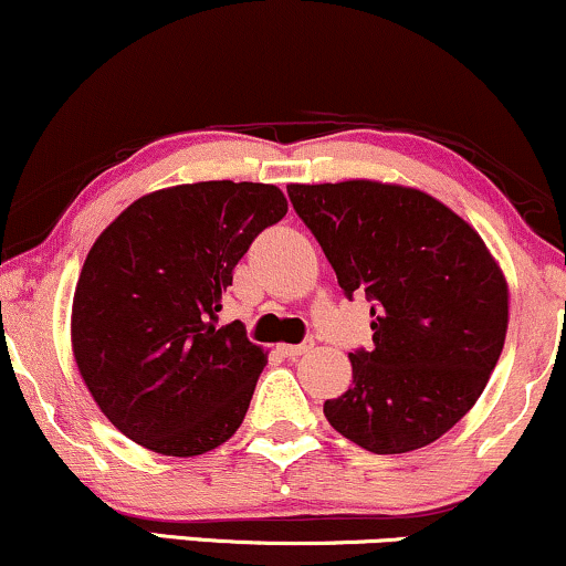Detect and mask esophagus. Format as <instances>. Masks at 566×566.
Returning a JSON list of instances; mask_svg holds the SVG:
<instances>
[{
  "mask_svg": "<svg viewBox=\"0 0 566 566\" xmlns=\"http://www.w3.org/2000/svg\"><path fill=\"white\" fill-rule=\"evenodd\" d=\"M312 347H315V338H304L302 344H283L281 352H283L285 357H289V360H296V357L307 355Z\"/></svg>",
  "mask_w": 566,
  "mask_h": 566,
  "instance_id": "esophagus-1",
  "label": "esophagus"
}]
</instances>
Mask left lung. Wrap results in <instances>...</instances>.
<instances>
[{"label": "left lung", "instance_id": "8db88e82", "mask_svg": "<svg viewBox=\"0 0 566 566\" xmlns=\"http://www.w3.org/2000/svg\"><path fill=\"white\" fill-rule=\"evenodd\" d=\"M349 298L370 302L374 347L325 400L338 434L376 455L440 440L488 387L509 328V285L480 232L416 188L374 179L289 185Z\"/></svg>", "mask_w": 566, "mask_h": 566}]
</instances>
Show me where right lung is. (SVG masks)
Here are the masks:
<instances>
[{
	"label": "right lung",
	"instance_id": "right-lung-1",
	"mask_svg": "<svg viewBox=\"0 0 566 566\" xmlns=\"http://www.w3.org/2000/svg\"><path fill=\"white\" fill-rule=\"evenodd\" d=\"M285 211L275 185H177L137 198L90 249L73 294V357L132 442L190 458L243 423L268 355L243 323L217 325V312L251 241Z\"/></svg>",
	"mask_w": 566,
	"mask_h": 566
}]
</instances>
